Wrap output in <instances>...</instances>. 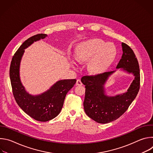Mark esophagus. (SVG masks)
I'll list each match as a JSON object with an SVG mask.
<instances>
[{"label":"esophagus","instance_id":"34e87169","mask_svg":"<svg viewBox=\"0 0 153 153\" xmlns=\"http://www.w3.org/2000/svg\"><path fill=\"white\" fill-rule=\"evenodd\" d=\"M76 85H78V86H81L82 85V83L81 82V80L80 79H77V81H76Z\"/></svg>","mask_w":153,"mask_h":153}]
</instances>
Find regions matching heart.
Returning <instances> with one entry per match:
<instances>
[{
    "label": "heart",
    "instance_id": "1",
    "mask_svg": "<svg viewBox=\"0 0 153 153\" xmlns=\"http://www.w3.org/2000/svg\"><path fill=\"white\" fill-rule=\"evenodd\" d=\"M117 54V48L113 43H107L100 39L84 41L76 49L77 60L80 62L90 60L88 69L94 74H100L108 70Z\"/></svg>",
    "mask_w": 153,
    "mask_h": 153
}]
</instances>
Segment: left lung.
Returning <instances> with one entry per match:
<instances>
[{
  "label": "left lung",
  "mask_w": 153,
  "mask_h": 153,
  "mask_svg": "<svg viewBox=\"0 0 153 153\" xmlns=\"http://www.w3.org/2000/svg\"><path fill=\"white\" fill-rule=\"evenodd\" d=\"M123 54L116 68L131 74L134 79L127 91L114 96L106 94L105 84L116 71L95 76H85L81 82L85 85L83 107L85 113L99 123H107L120 117L135 99L140 88V70L133 50L122 43Z\"/></svg>",
  "instance_id": "1"
}]
</instances>
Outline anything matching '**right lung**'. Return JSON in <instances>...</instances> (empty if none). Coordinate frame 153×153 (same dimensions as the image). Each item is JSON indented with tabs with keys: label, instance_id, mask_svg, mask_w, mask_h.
I'll return each instance as SVG.
<instances>
[{
	"label": "right lung",
	"instance_id": "add662e5",
	"mask_svg": "<svg viewBox=\"0 0 153 153\" xmlns=\"http://www.w3.org/2000/svg\"><path fill=\"white\" fill-rule=\"evenodd\" d=\"M47 36L45 34H39L25 40L13 56L10 68L13 93L17 103L28 116L40 122L49 121L58 116L65 96L76 82V79L59 80L49 90L39 95H31L25 90L20 78L21 59L27 48Z\"/></svg>",
	"mask_w": 153,
	"mask_h": 153
}]
</instances>
